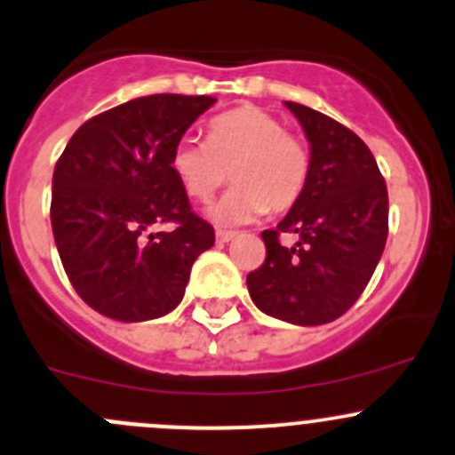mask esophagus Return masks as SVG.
Here are the masks:
<instances>
[{
  "label": "esophagus",
  "instance_id": "34e87169",
  "mask_svg": "<svg viewBox=\"0 0 455 455\" xmlns=\"http://www.w3.org/2000/svg\"><path fill=\"white\" fill-rule=\"evenodd\" d=\"M235 235H237L235 231H222V228H218V231H215V240L222 242V244L224 242H231Z\"/></svg>",
  "mask_w": 455,
  "mask_h": 455
}]
</instances>
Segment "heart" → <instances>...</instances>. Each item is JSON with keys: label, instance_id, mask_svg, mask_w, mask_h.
<instances>
[{"label": "heart", "instance_id": "obj_1", "mask_svg": "<svg viewBox=\"0 0 455 455\" xmlns=\"http://www.w3.org/2000/svg\"><path fill=\"white\" fill-rule=\"evenodd\" d=\"M171 169L193 200H209L228 180L235 187L211 206L220 224H242L267 209H291L304 193L311 153L302 138L258 106H240L209 122L206 142L184 138L171 153Z\"/></svg>", "mask_w": 455, "mask_h": 455}]
</instances>
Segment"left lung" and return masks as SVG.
Wrapping results in <instances>:
<instances>
[{"label": "left lung", "instance_id": "8db88e82", "mask_svg": "<svg viewBox=\"0 0 455 455\" xmlns=\"http://www.w3.org/2000/svg\"><path fill=\"white\" fill-rule=\"evenodd\" d=\"M311 144L299 200L262 233L267 258L246 275L259 311L299 326L333 322L354 307L376 271L389 233V196L376 157L351 129L286 101ZM282 232H298L291 250Z\"/></svg>", "mask_w": 455, "mask_h": 455}]
</instances>
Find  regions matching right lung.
<instances>
[{
	"mask_svg": "<svg viewBox=\"0 0 455 455\" xmlns=\"http://www.w3.org/2000/svg\"><path fill=\"white\" fill-rule=\"evenodd\" d=\"M209 95H148L84 122L52 173L51 224L70 284L97 313L144 322L184 298L215 231L197 218L171 169ZM174 224L171 232L152 228Z\"/></svg>",
	"mask_w": 455,
	"mask_h": 455,
	"instance_id": "add662e5",
	"label": "right lung"
}]
</instances>
